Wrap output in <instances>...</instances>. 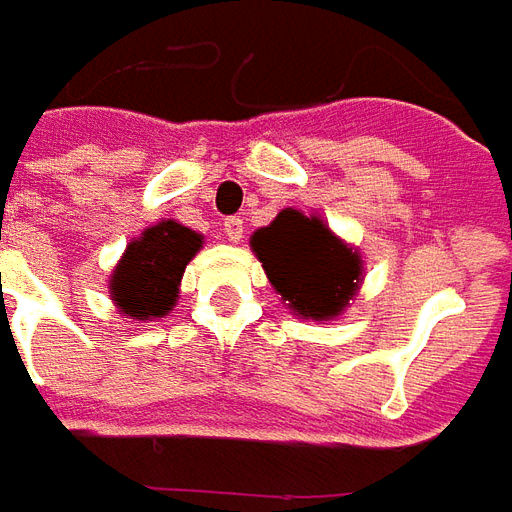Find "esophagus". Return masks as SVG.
Wrapping results in <instances>:
<instances>
[{
	"label": "esophagus",
	"mask_w": 512,
	"mask_h": 512,
	"mask_svg": "<svg viewBox=\"0 0 512 512\" xmlns=\"http://www.w3.org/2000/svg\"><path fill=\"white\" fill-rule=\"evenodd\" d=\"M224 235H227V241H230V244H238V241L244 238V219H241V216H230V219H224Z\"/></svg>",
	"instance_id": "esophagus-1"
}]
</instances>
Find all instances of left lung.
<instances>
[{"mask_svg": "<svg viewBox=\"0 0 512 512\" xmlns=\"http://www.w3.org/2000/svg\"><path fill=\"white\" fill-rule=\"evenodd\" d=\"M249 244L268 282L299 318L332 321L359 290L362 257L343 244L321 216L285 208L268 227H260Z\"/></svg>", "mask_w": 512, "mask_h": 512, "instance_id": "obj_1", "label": "left lung"}]
</instances>
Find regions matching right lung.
<instances>
[{
	"label": "right lung",
	"instance_id": "obj_1",
	"mask_svg": "<svg viewBox=\"0 0 512 512\" xmlns=\"http://www.w3.org/2000/svg\"><path fill=\"white\" fill-rule=\"evenodd\" d=\"M202 246V235L164 219L134 238L109 279L115 307L134 321L164 318L178 301L180 279Z\"/></svg>",
	"mask_w": 512,
	"mask_h": 512
}]
</instances>
